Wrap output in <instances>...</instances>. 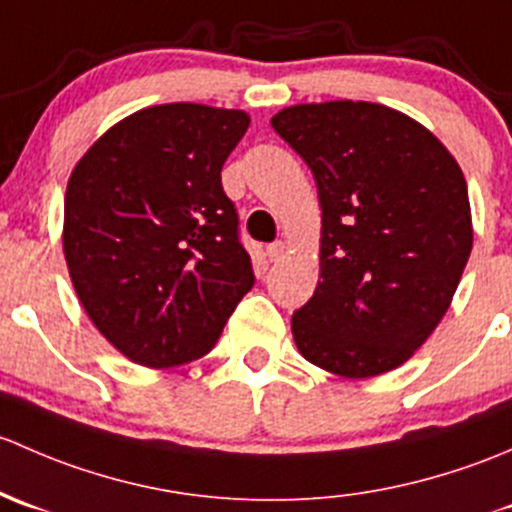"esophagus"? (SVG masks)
Returning a JSON list of instances; mask_svg holds the SVG:
<instances>
[{
    "label": "esophagus",
    "instance_id": "34e87169",
    "mask_svg": "<svg viewBox=\"0 0 512 512\" xmlns=\"http://www.w3.org/2000/svg\"><path fill=\"white\" fill-rule=\"evenodd\" d=\"M286 249H288V246L283 244V241H276V244H271V246H268V249H266V256H268V261H271V263L281 261V258L286 256Z\"/></svg>",
    "mask_w": 512,
    "mask_h": 512
}]
</instances>
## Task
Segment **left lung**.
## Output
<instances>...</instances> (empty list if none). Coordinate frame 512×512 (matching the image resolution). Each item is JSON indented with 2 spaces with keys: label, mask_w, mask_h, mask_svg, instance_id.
I'll return each mask as SVG.
<instances>
[{
  "label": "left lung",
  "mask_w": 512,
  "mask_h": 512,
  "mask_svg": "<svg viewBox=\"0 0 512 512\" xmlns=\"http://www.w3.org/2000/svg\"><path fill=\"white\" fill-rule=\"evenodd\" d=\"M271 125L313 172L323 212L318 288L291 318L300 355L350 379L397 370L441 323L471 256L456 157L367 100L291 105Z\"/></svg>",
  "instance_id": "left-lung-1"
}]
</instances>
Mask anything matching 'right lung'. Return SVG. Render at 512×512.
I'll return each instance as SVG.
<instances>
[{
  "label": "right lung",
  "instance_id": "1",
  "mask_svg": "<svg viewBox=\"0 0 512 512\" xmlns=\"http://www.w3.org/2000/svg\"><path fill=\"white\" fill-rule=\"evenodd\" d=\"M244 110L150 105L76 162L63 256L100 335L152 370L199 360L254 288L221 167L249 130Z\"/></svg>",
  "mask_w": 512,
  "mask_h": 512
}]
</instances>
